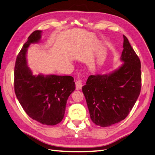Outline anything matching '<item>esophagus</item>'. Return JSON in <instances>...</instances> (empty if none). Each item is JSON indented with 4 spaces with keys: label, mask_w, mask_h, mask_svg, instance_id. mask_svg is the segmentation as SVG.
Listing matches in <instances>:
<instances>
[{
    "label": "esophagus",
    "mask_w": 155,
    "mask_h": 155,
    "mask_svg": "<svg viewBox=\"0 0 155 155\" xmlns=\"http://www.w3.org/2000/svg\"><path fill=\"white\" fill-rule=\"evenodd\" d=\"M82 87V81L81 80H78L75 82V87L76 90H80Z\"/></svg>",
    "instance_id": "esophagus-1"
}]
</instances>
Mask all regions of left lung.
<instances>
[{
	"instance_id": "8db88e82",
	"label": "left lung",
	"mask_w": 155,
	"mask_h": 155,
	"mask_svg": "<svg viewBox=\"0 0 155 155\" xmlns=\"http://www.w3.org/2000/svg\"><path fill=\"white\" fill-rule=\"evenodd\" d=\"M123 37L120 67L110 74L90 75L82 87L91 121L102 127L125 119L140 93V59L126 37Z\"/></svg>"
}]
</instances>
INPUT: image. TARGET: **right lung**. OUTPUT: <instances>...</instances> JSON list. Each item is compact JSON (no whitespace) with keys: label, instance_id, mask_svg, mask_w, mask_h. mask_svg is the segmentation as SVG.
Instances as JSON below:
<instances>
[{"label":"right lung","instance_id":"obj_1","mask_svg":"<svg viewBox=\"0 0 155 155\" xmlns=\"http://www.w3.org/2000/svg\"><path fill=\"white\" fill-rule=\"evenodd\" d=\"M41 31L28 37L16 59L14 86L16 96L30 118L43 124L53 126L62 120L69 95L75 89L69 75H34L27 66V51L31 44L38 43Z\"/></svg>","mask_w":155,"mask_h":155}]
</instances>
